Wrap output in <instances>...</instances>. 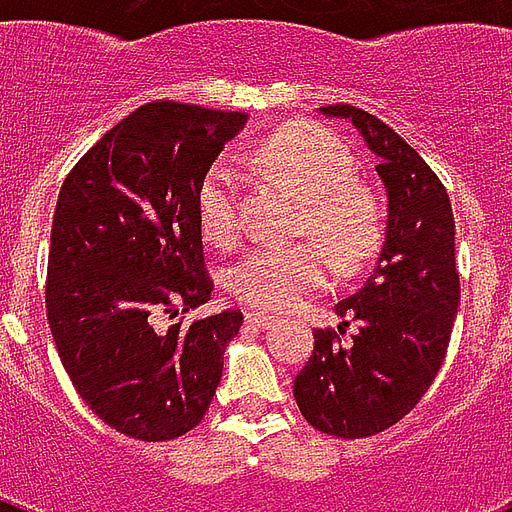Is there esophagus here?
Instances as JSON below:
<instances>
[{
    "instance_id": "1",
    "label": "esophagus",
    "mask_w": 512,
    "mask_h": 512,
    "mask_svg": "<svg viewBox=\"0 0 512 512\" xmlns=\"http://www.w3.org/2000/svg\"><path fill=\"white\" fill-rule=\"evenodd\" d=\"M244 321H247V327H252V329H268L273 321H276V316H271V313L249 311V313H244Z\"/></svg>"
}]
</instances>
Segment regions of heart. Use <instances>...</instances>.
I'll return each mask as SVG.
<instances>
[{"label": "heart", "mask_w": 512, "mask_h": 512, "mask_svg": "<svg viewBox=\"0 0 512 512\" xmlns=\"http://www.w3.org/2000/svg\"><path fill=\"white\" fill-rule=\"evenodd\" d=\"M252 162L305 196V225L324 236L345 263H356L377 239L372 196L350 183L353 156L335 132L316 124H292L273 132L252 151ZM241 172L231 159H217L196 193L204 239L228 247L239 236ZM332 263L313 241L260 244L233 263L228 287L241 303L260 311H284L327 287Z\"/></svg>", "instance_id": "heart-1"}]
</instances>
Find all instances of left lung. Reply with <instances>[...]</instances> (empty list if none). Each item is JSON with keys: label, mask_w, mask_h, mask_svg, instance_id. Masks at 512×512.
Masks as SVG:
<instances>
[{"label": "left lung", "mask_w": 512, "mask_h": 512, "mask_svg": "<svg viewBox=\"0 0 512 512\" xmlns=\"http://www.w3.org/2000/svg\"><path fill=\"white\" fill-rule=\"evenodd\" d=\"M348 119L377 156L388 193L385 241L361 289L335 305V329H319L313 356L295 377V401L313 428L337 438H366L396 425L420 404L444 364L460 305L449 193L425 159L396 130L356 106H324Z\"/></svg>", "instance_id": "1"}]
</instances>
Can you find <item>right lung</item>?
I'll use <instances>...</instances> for the list:
<instances>
[{"mask_svg": "<svg viewBox=\"0 0 512 512\" xmlns=\"http://www.w3.org/2000/svg\"><path fill=\"white\" fill-rule=\"evenodd\" d=\"M247 114L148 103L63 180L47 260V321L82 401L124 436L170 441L207 414L241 313L156 329L212 297L196 193Z\"/></svg>", "mask_w": 512, "mask_h": 512, "instance_id": "1", "label": "right lung"}]
</instances>
